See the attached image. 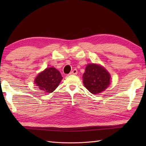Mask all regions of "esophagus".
<instances>
[{
    "mask_svg": "<svg viewBox=\"0 0 146 146\" xmlns=\"http://www.w3.org/2000/svg\"><path fill=\"white\" fill-rule=\"evenodd\" d=\"M78 73V71H77V70L76 69H74L73 71H71V72H70V75H76V74Z\"/></svg>",
    "mask_w": 146,
    "mask_h": 146,
    "instance_id": "34e87169",
    "label": "esophagus"
}]
</instances>
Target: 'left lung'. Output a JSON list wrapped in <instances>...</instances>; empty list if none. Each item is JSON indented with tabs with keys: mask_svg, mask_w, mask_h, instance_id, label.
Returning a JSON list of instances; mask_svg holds the SVG:
<instances>
[{
	"mask_svg": "<svg viewBox=\"0 0 146 146\" xmlns=\"http://www.w3.org/2000/svg\"><path fill=\"white\" fill-rule=\"evenodd\" d=\"M82 78L86 89L95 95L104 91L110 83V75L107 70L94 63L87 64Z\"/></svg>",
	"mask_w": 146,
	"mask_h": 146,
	"instance_id": "left-lung-1",
	"label": "left lung"
}]
</instances>
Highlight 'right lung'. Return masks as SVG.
Returning a JSON list of instances; mask_svg holds the SVG:
<instances>
[{
	"label": "right lung",
	"mask_w": 146,
	"mask_h": 146,
	"mask_svg": "<svg viewBox=\"0 0 146 146\" xmlns=\"http://www.w3.org/2000/svg\"><path fill=\"white\" fill-rule=\"evenodd\" d=\"M63 77L60 71L53 67H49L38 74L35 83L40 90L46 93H52L56 88Z\"/></svg>",
	"instance_id": "right-lung-1"
}]
</instances>
